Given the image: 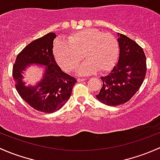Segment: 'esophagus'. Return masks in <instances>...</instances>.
Returning <instances> with one entry per match:
<instances>
[{"instance_id": "34e87169", "label": "esophagus", "mask_w": 160, "mask_h": 160, "mask_svg": "<svg viewBox=\"0 0 160 160\" xmlns=\"http://www.w3.org/2000/svg\"><path fill=\"white\" fill-rule=\"evenodd\" d=\"M86 80H87V79H85V78H78L77 79V82H83V81H85Z\"/></svg>"}]
</instances>
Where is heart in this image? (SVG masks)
<instances>
[{"label": "heart", "mask_w": 160, "mask_h": 160, "mask_svg": "<svg viewBox=\"0 0 160 160\" xmlns=\"http://www.w3.org/2000/svg\"><path fill=\"white\" fill-rule=\"evenodd\" d=\"M53 53L60 66L66 71L74 70L84 54L87 60L77 72L79 75H89L97 70L106 72L113 67L118 57L119 43L110 33L87 28L70 34L67 42L58 40Z\"/></svg>", "instance_id": "1"}]
</instances>
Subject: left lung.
<instances>
[{
	"label": "left lung",
	"instance_id": "1",
	"mask_svg": "<svg viewBox=\"0 0 160 160\" xmlns=\"http://www.w3.org/2000/svg\"><path fill=\"white\" fill-rule=\"evenodd\" d=\"M119 60L110 73L101 77L102 87L96 96L107 106L123 104L139 90L147 73V59L143 50L126 35L117 33Z\"/></svg>",
	"mask_w": 160,
	"mask_h": 160
}]
</instances>
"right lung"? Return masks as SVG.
I'll return each instance as SVG.
<instances>
[{"mask_svg":"<svg viewBox=\"0 0 160 160\" xmlns=\"http://www.w3.org/2000/svg\"><path fill=\"white\" fill-rule=\"evenodd\" d=\"M57 35L48 33L33 40L17 56L13 66L15 87L21 98L40 112H54L63 107L77 83L74 77L63 72L53 53V40ZM32 64L45 68L42 79L35 86H26L23 71Z\"/></svg>","mask_w":160,"mask_h":160,"instance_id":"right-lung-1","label":"right lung"}]
</instances>
